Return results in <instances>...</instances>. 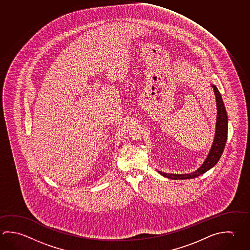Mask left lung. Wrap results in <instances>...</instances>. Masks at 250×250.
Here are the masks:
<instances>
[{"label": "left lung", "instance_id": "obj_1", "mask_svg": "<svg viewBox=\"0 0 250 250\" xmlns=\"http://www.w3.org/2000/svg\"><path fill=\"white\" fill-rule=\"evenodd\" d=\"M214 90L216 102H217V123H216V131H215V138L213 140V144L211 146L210 153L206 159L205 162L202 164V166L197 171L190 173V174H185V175H178V174H167L162 171H158L161 175L167 177L169 179H190L195 178L198 175H203L206 171L210 169L212 167L216 165V163L219 162V159L223 153L225 146L228 140V114L227 110L224 105L223 100L221 95L219 93L218 88L214 85H211Z\"/></svg>", "mask_w": 250, "mask_h": 250}]
</instances>
